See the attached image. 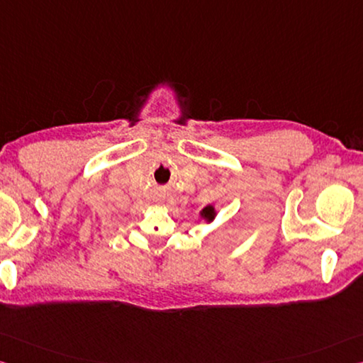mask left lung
<instances>
[{"label":"left lung","instance_id":"8db88e82","mask_svg":"<svg viewBox=\"0 0 363 363\" xmlns=\"http://www.w3.org/2000/svg\"><path fill=\"white\" fill-rule=\"evenodd\" d=\"M201 215H202V218H206L207 221H212V220L215 218V208H213L212 206H208V207H206V208H202Z\"/></svg>","mask_w":363,"mask_h":363}]
</instances>
